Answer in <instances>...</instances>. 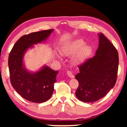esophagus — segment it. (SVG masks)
<instances>
[{
	"mask_svg": "<svg viewBox=\"0 0 127 127\" xmlns=\"http://www.w3.org/2000/svg\"><path fill=\"white\" fill-rule=\"evenodd\" d=\"M67 74L68 75V76L70 78H72V79H73V78L74 77V76L73 74H72V73L70 72V71H67Z\"/></svg>",
	"mask_w": 127,
	"mask_h": 127,
	"instance_id": "1",
	"label": "esophagus"
}]
</instances>
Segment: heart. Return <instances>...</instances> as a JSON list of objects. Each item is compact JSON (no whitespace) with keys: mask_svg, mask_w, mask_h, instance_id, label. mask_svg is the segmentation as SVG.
Masks as SVG:
<instances>
[{"mask_svg":"<svg viewBox=\"0 0 127 127\" xmlns=\"http://www.w3.org/2000/svg\"><path fill=\"white\" fill-rule=\"evenodd\" d=\"M92 48L82 39H77L64 46L61 53L64 56H70L73 54L72 58V63L79 65L84 63L92 53Z\"/></svg>","mask_w":127,"mask_h":127,"instance_id":"1","label":"heart"}]
</instances>
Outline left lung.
<instances>
[{"instance_id":"8db88e82","label":"left lung","mask_w":127,"mask_h":127,"mask_svg":"<svg viewBox=\"0 0 127 127\" xmlns=\"http://www.w3.org/2000/svg\"><path fill=\"white\" fill-rule=\"evenodd\" d=\"M95 55L79 66L75 77L79 81L76 96L81 101L93 102L105 96L113 88L117 77L119 54L102 33Z\"/></svg>"}]
</instances>
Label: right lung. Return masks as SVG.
<instances>
[{
  "label": "right lung",
  "mask_w": 127,
  "mask_h": 127,
  "mask_svg": "<svg viewBox=\"0 0 127 127\" xmlns=\"http://www.w3.org/2000/svg\"><path fill=\"white\" fill-rule=\"evenodd\" d=\"M53 31V29H48L22 36L14 45L8 57L12 86L24 99L34 103H42L51 98L58 71L45 66L37 72H29L23 64L24 55L33 44L46 40Z\"/></svg>",
  "instance_id": "add662e5"
}]
</instances>
